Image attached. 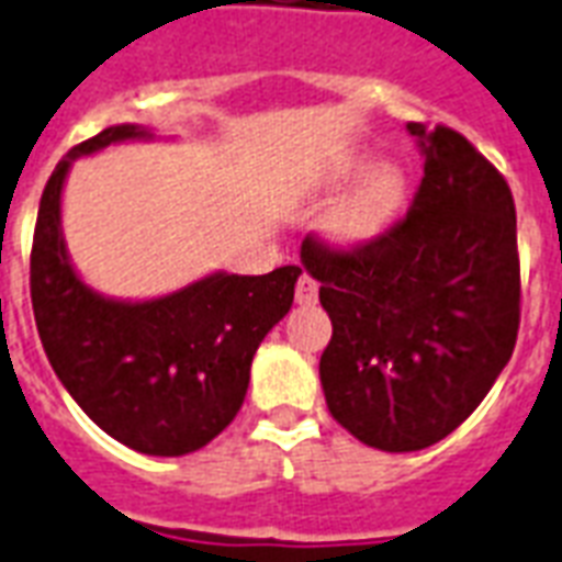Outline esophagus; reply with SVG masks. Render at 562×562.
<instances>
[{
    "label": "esophagus",
    "mask_w": 562,
    "mask_h": 562,
    "mask_svg": "<svg viewBox=\"0 0 562 562\" xmlns=\"http://www.w3.org/2000/svg\"><path fill=\"white\" fill-rule=\"evenodd\" d=\"M294 301L301 303V306H313L318 301V282L310 277V273H303L301 280H297V289H294Z\"/></svg>",
    "instance_id": "34e87169"
}]
</instances>
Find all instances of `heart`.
I'll return each instance as SVG.
<instances>
[{
  "instance_id": "heart-1",
  "label": "heart",
  "mask_w": 562,
  "mask_h": 562,
  "mask_svg": "<svg viewBox=\"0 0 562 562\" xmlns=\"http://www.w3.org/2000/svg\"><path fill=\"white\" fill-rule=\"evenodd\" d=\"M375 166V157L366 151H351L339 157L330 169V181H351L366 176L330 214L327 232L342 247H363L384 238L396 226L408 207V184L393 166Z\"/></svg>"
}]
</instances>
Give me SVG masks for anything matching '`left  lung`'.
I'll list each match as a JSON object with an SVG mask.
<instances>
[{
	"label": "left lung",
	"instance_id": "8db88e82",
	"mask_svg": "<svg viewBox=\"0 0 562 562\" xmlns=\"http://www.w3.org/2000/svg\"><path fill=\"white\" fill-rule=\"evenodd\" d=\"M423 181L384 238L301 244L334 336L322 386L334 419L384 452H417L471 417L513 357L521 318L515 202L459 131L408 122Z\"/></svg>",
	"mask_w": 562,
	"mask_h": 562
}]
</instances>
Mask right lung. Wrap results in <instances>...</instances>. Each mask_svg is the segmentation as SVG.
I'll return each mask as SVG.
<instances>
[{"label": "right lung", "instance_id": "obj_1", "mask_svg": "<svg viewBox=\"0 0 562 562\" xmlns=\"http://www.w3.org/2000/svg\"><path fill=\"white\" fill-rule=\"evenodd\" d=\"M127 139H151V131L106 127L74 145L49 176L32 240V310L53 372L91 423L145 456H187L240 411L252 355L292 310L301 268L217 270L154 301L89 289L61 238V187L77 157Z\"/></svg>", "mask_w": 562, "mask_h": 562}]
</instances>
